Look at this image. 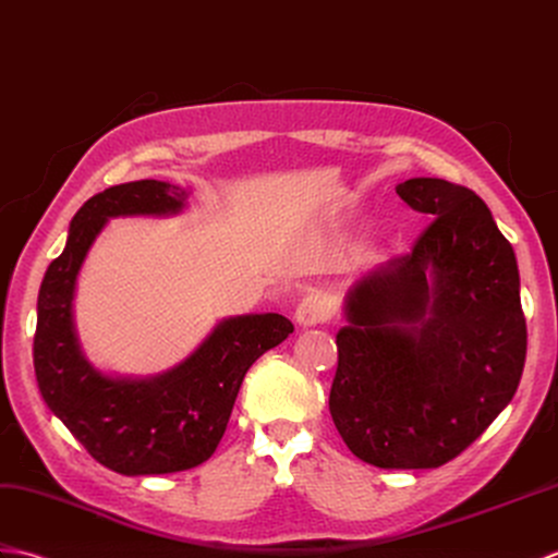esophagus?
Instances as JSON below:
<instances>
[{
	"mask_svg": "<svg viewBox=\"0 0 558 558\" xmlns=\"http://www.w3.org/2000/svg\"><path fill=\"white\" fill-rule=\"evenodd\" d=\"M329 317H331L329 303L325 295H319V293L305 295V299L299 303V307H295V322H299L301 327L325 325Z\"/></svg>",
	"mask_w": 558,
	"mask_h": 558,
	"instance_id": "34e87169",
	"label": "esophagus"
}]
</instances>
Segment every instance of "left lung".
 I'll use <instances>...</instances> for the list:
<instances>
[{
  "mask_svg": "<svg viewBox=\"0 0 558 558\" xmlns=\"http://www.w3.org/2000/svg\"><path fill=\"white\" fill-rule=\"evenodd\" d=\"M401 201L432 221L413 251L345 299L329 413L361 461L439 468L511 403L527 329L515 253L465 185L408 179Z\"/></svg>",
  "mask_w": 558,
  "mask_h": 558,
  "instance_id": "8db88e82",
  "label": "left lung"
}]
</instances>
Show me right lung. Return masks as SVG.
Wrapping results in <instances>:
<instances>
[{"mask_svg":"<svg viewBox=\"0 0 558 558\" xmlns=\"http://www.w3.org/2000/svg\"><path fill=\"white\" fill-rule=\"evenodd\" d=\"M185 197L179 185L155 179L93 195L71 219L64 253L47 267L37 295L33 365L43 399L97 463L121 475L205 463L225 437L247 369L293 331L277 313L225 319L179 367L150 379L107 377L85 361L71 303L95 236L109 217L174 215Z\"/></svg>","mask_w":558,"mask_h":558,"instance_id":"1","label":"right lung"}]
</instances>
